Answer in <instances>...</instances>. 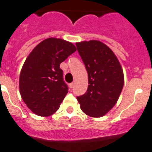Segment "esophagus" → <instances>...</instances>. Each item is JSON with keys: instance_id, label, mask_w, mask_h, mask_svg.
Here are the masks:
<instances>
[{"instance_id": "esophagus-1", "label": "esophagus", "mask_w": 152, "mask_h": 152, "mask_svg": "<svg viewBox=\"0 0 152 152\" xmlns=\"http://www.w3.org/2000/svg\"><path fill=\"white\" fill-rule=\"evenodd\" d=\"M74 84H75V83H70V84H69V87H70V88H71V89L73 88Z\"/></svg>"}]
</instances>
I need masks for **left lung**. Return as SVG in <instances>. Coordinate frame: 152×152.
<instances>
[{
    "instance_id": "8db88e82",
    "label": "left lung",
    "mask_w": 152,
    "mask_h": 152,
    "mask_svg": "<svg viewBox=\"0 0 152 152\" xmlns=\"http://www.w3.org/2000/svg\"><path fill=\"white\" fill-rule=\"evenodd\" d=\"M88 74L87 92L76 97L80 108L91 117H102L116 104L124 76L119 60L110 48L98 40L76 44Z\"/></svg>"
}]
</instances>
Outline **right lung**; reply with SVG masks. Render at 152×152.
<instances>
[{"label": "right lung", "instance_id": "obj_1", "mask_svg": "<svg viewBox=\"0 0 152 152\" xmlns=\"http://www.w3.org/2000/svg\"><path fill=\"white\" fill-rule=\"evenodd\" d=\"M76 50L70 42L48 38L27 57L19 76V91L33 113L45 117L58 109L69 91L60 64Z\"/></svg>", "mask_w": 152, "mask_h": 152}]
</instances>
